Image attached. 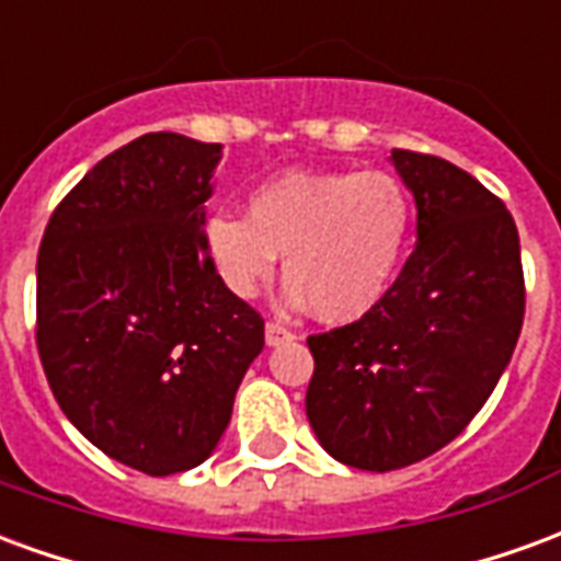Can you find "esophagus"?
Wrapping results in <instances>:
<instances>
[{"instance_id": "esophagus-1", "label": "esophagus", "mask_w": 561, "mask_h": 561, "mask_svg": "<svg viewBox=\"0 0 561 561\" xmlns=\"http://www.w3.org/2000/svg\"><path fill=\"white\" fill-rule=\"evenodd\" d=\"M264 336H267V345H282V342L294 340V333L282 321H267V328H264Z\"/></svg>"}]
</instances>
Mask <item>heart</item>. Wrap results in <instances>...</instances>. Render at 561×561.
I'll use <instances>...</instances> for the list:
<instances>
[{
	"instance_id": "heart-1",
	"label": "heart",
	"mask_w": 561,
	"mask_h": 561,
	"mask_svg": "<svg viewBox=\"0 0 561 561\" xmlns=\"http://www.w3.org/2000/svg\"><path fill=\"white\" fill-rule=\"evenodd\" d=\"M412 216L397 173L288 171L249 192L245 216L216 213L207 249L237 297H255L285 255L294 300L328 324H352L385 300Z\"/></svg>"
}]
</instances>
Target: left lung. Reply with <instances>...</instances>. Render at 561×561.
Wrapping results in <instances>:
<instances>
[{
	"label": "left lung",
	"instance_id": "obj_1",
	"mask_svg": "<svg viewBox=\"0 0 561 561\" xmlns=\"http://www.w3.org/2000/svg\"><path fill=\"white\" fill-rule=\"evenodd\" d=\"M417 204V245L385 300L312 333L306 414L330 457L393 471L433 457L481 412L523 330L517 225L457 164L393 149Z\"/></svg>",
	"mask_w": 561,
	"mask_h": 561
}]
</instances>
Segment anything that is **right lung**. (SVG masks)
Segmentation results:
<instances>
[{
    "mask_svg": "<svg viewBox=\"0 0 561 561\" xmlns=\"http://www.w3.org/2000/svg\"><path fill=\"white\" fill-rule=\"evenodd\" d=\"M221 144L152 131L68 192L38 249L35 345L59 409L152 478L195 469L231 421L264 318L207 255Z\"/></svg>",
    "mask_w": 561,
    "mask_h": 561,
    "instance_id": "add662e5",
    "label": "right lung"
}]
</instances>
